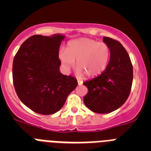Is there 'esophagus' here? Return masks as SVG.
<instances>
[{
	"instance_id": "obj_1",
	"label": "esophagus",
	"mask_w": 151,
	"mask_h": 151,
	"mask_svg": "<svg viewBox=\"0 0 151 151\" xmlns=\"http://www.w3.org/2000/svg\"><path fill=\"white\" fill-rule=\"evenodd\" d=\"M83 84V82H82V80H78V85H82Z\"/></svg>"
}]
</instances>
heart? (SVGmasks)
Here are the masks:
<instances>
[{
  "mask_svg": "<svg viewBox=\"0 0 151 151\" xmlns=\"http://www.w3.org/2000/svg\"><path fill=\"white\" fill-rule=\"evenodd\" d=\"M110 57V47L103 42L82 38L69 41L66 50H60L59 58L66 72L75 66L79 77H95L104 71Z\"/></svg>",
  "mask_w": 151,
  "mask_h": 151,
  "instance_id": "obj_1",
  "label": "heart"
}]
</instances>
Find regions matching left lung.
I'll return each instance as SVG.
<instances>
[{
	"label": "left lung",
	"instance_id": "1",
	"mask_svg": "<svg viewBox=\"0 0 151 151\" xmlns=\"http://www.w3.org/2000/svg\"><path fill=\"white\" fill-rule=\"evenodd\" d=\"M110 50V62L95 78L84 82L88 94L84 103L97 113H109L120 107L129 97L132 85L133 68L127 51L119 41L104 37Z\"/></svg>",
	"mask_w": 151,
	"mask_h": 151
}]
</instances>
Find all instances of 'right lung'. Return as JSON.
I'll return each mask as SVG.
<instances>
[{
  "label": "right lung",
  "mask_w": 151,
  "mask_h": 151,
  "mask_svg": "<svg viewBox=\"0 0 151 151\" xmlns=\"http://www.w3.org/2000/svg\"><path fill=\"white\" fill-rule=\"evenodd\" d=\"M65 35H35L23 42L13 63L16 92L27 107L39 114L59 111L78 85L76 78L60 71L59 49Z\"/></svg>",
  "instance_id": "right-lung-1"
}]
</instances>
